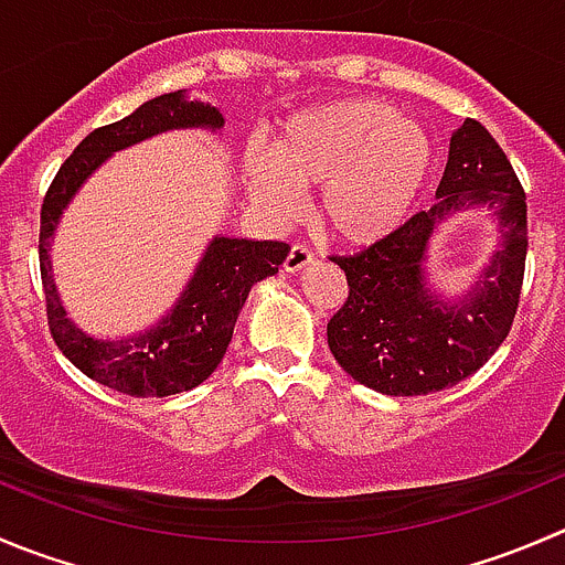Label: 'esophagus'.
Returning <instances> with one entry per match:
<instances>
[{
    "label": "esophagus",
    "instance_id": "esophagus-1",
    "mask_svg": "<svg viewBox=\"0 0 565 565\" xmlns=\"http://www.w3.org/2000/svg\"><path fill=\"white\" fill-rule=\"evenodd\" d=\"M311 262H315V254H311L309 248H306L303 243H295L292 248H289V256L284 259V270L287 273H300L303 267H309Z\"/></svg>",
    "mask_w": 565,
    "mask_h": 565
}]
</instances>
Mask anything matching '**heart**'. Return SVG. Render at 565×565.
Segmentation results:
<instances>
[{
	"label": "heart",
	"instance_id": "1",
	"mask_svg": "<svg viewBox=\"0 0 565 565\" xmlns=\"http://www.w3.org/2000/svg\"><path fill=\"white\" fill-rule=\"evenodd\" d=\"M434 171L425 129L392 104L342 98L289 115L270 146L248 149L243 179L265 215L287 221L298 190H317V217L339 243L370 245L403 226Z\"/></svg>",
	"mask_w": 565,
	"mask_h": 565
}]
</instances>
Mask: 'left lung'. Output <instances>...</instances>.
Returning <instances> with one entry per match:
<instances>
[{
	"mask_svg": "<svg viewBox=\"0 0 565 565\" xmlns=\"http://www.w3.org/2000/svg\"><path fill=\"white\" fill-rule=\"evenodd\" d=\"M486 209L498 250L476 284L447 299L427 276L429 245L458 211ZM527 256L524 190L483 124L467 118L450 137L436 204L353 256H331L350 295L328 322V348L353 381L392 397L441 392L478 372L505 342Z\"/></svg>",
	"mask_w": 565,
	"mask_h": 565,
	"instance_id": "1",
	"label": "left lung"
}]
</instances>
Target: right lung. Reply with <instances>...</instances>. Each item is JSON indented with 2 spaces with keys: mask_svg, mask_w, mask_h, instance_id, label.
Listing matches in <instances>:
<instances>
[{
  "mask_svg": "<svg viewBox=\"0 0 565 565\" xmlns=\"http://www.w3.org/2000/svg\"><path fill=\"white\" fill-rule=\"evenodd\" d=\"M221 109L188 90L149 98L126 118L90 131L63 162L41 206V278L52 337L65 359L102 386L131 397H168L204 383L226 355L234 322L254 284L276 276L289 245L215 234L177 303L129 337L87 333L65 311L52 273V239L82 184L118 151L177 129L223 131Z\"/></svg>",
  "mask_w": 565,
  "mask_h": 565,
  "instance_id": "right-lung-1",
  "label": "right lung"
}]
</instances>
